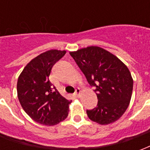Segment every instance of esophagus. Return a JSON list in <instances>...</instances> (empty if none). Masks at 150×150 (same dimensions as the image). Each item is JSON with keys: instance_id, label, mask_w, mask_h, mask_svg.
Masks as SVG:
<instances>
[{"instance_id": "1", "label": "esophagus", "mask_w": 150, "mask_h": 150, "mask_svg": "<svg viewBox=\"0 0 150 150\" xmlns=\"http://www.w3.org/2000/svg\"><path fill=\"white\" fill-rule=\"evenodd\" d=\"M80 93H81L80 89H79V88H77V89H76L75 91V95L76 96H77V97H79V95H80Z\"/></svg>"}]
</instances>
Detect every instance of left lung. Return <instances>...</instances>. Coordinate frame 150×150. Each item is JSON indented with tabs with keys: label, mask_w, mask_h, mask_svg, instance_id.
Returning a JSON list of instances; mask_svg holds the SVG:
<instances>
[{
	"label": "left lung",
	"mask_w": 150,
	"mask_h": 150,
	"mask_svg": "<svg viewBox=\"0 0 150 150\" xmlns=\"http://www.w3.org/2000/svg\"><path fill=\"white\" fill-rule=\"evenodd\" d=\"M69 53L89 84L96 88L98 104L92 110H87L89 119L101 125L119 120L132 97L133 79L127 66L99 46H88Z\"/></svg>",
	"instance_id": "left-lung-1"
}]
</instances>
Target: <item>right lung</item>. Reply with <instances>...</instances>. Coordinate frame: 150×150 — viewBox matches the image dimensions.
I'll return each mask as SVG.
<instances>
[{
	"mask_svg": "<svg viewBox=\"0 0 150 150\" xmlns=\"http://www.w3.org/2000/svg\"><path fill=\"white\" fill-rule=\"evenodd\" d=\"M66 50H50L27 63L17 83L18 97L21 107L35 122L56 125L67 117L68 100L49 80L52 67L64 56Z\"/></svg>",
	"mask_w": 150,
	"mask_h": 150,
	"instance_id": "1",
	"label": "right lung"
}]
</instances>
